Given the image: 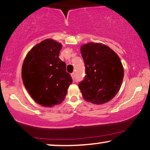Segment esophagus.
Listing matches in <instances>:
<instances>
[{
  "label": "esophagus",
  "instance_id": "1",
  "mask_svg": "<svg viewBox=\"0 0 150 150\" xmlns=\"http://www.w3.org/2000/svg\"><path fill=\"white\" fill-rule=\"evenodd\" d=\"M71 78H72L73 80H74L75 79V73H71Z\"/></svg>",
  "mask_w": 150,
  "mask_h": 150
}]
</instances>
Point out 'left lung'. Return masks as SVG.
Here are the masks:
<instances>
[{
  "instance_id": "1",
  "label": "left lung",
  "mask_w": 150,
  "mask_h": 150,
  "mask_svg": "<svg viewBox=\"0 0 150 150\" xmlns=\"http://www.w3.org/2000/svg\"><path fill=\"white\" fill-rule=\"evenodd\" d=\"M81 52L86 76L79 87L83 98L96 104L110 101L120 89L124 78L120 57L109 47L100 43L84 44Z\"/></svg>"
}]
</instances>
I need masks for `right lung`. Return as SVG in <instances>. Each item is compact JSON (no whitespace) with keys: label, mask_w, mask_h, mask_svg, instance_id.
Wrapping results in <instances>:
<instances>
[{"label":"right lung","mask_w":150,"mask_h":150,"mask_svg":"<svg viewBox=\"0 0 150 150\" xmlns=\"http://www.w3.org/2000/svg\"><path fill=\"white\" fill-rule=\"evenodd\" d=\"M62 45L46 39L31 48L22 67V79L30 97L46 107L61 104L72 83L66 64L59 58Z\"/></svg>","instance_id":"obj_1"}]
</instances>
